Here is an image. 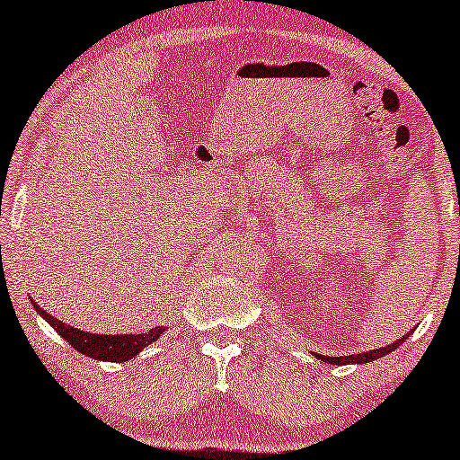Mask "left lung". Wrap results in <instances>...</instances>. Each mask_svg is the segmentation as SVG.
<instances>
[{"instance_id": "obj_1", "label": "left lung", "mask_w": 460, "mask_h": 460, "mask_svg": "<svg viewBox=\"0 0 460 460\" xmlns=\"http://www.w3.org/2000/svg\"><path fill=\"white\" fill-rule=\"evenodd\" d=\"M412 331H408L404 337H400L398 341H394V343H389V345H385V348H376V349H370V351H362V354H351V356H335V358H331V356H320V354H316V358L320 362H326V364H335V367H345V364H367V362H375V360H379V358H383V356H387V354H392L394 349H398L402 343L406 341L408 339V335H411Z\"/></svg>"}]
</instances>
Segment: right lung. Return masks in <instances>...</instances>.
<instances>
[{
  "label": "right lung",
  "mask_w": 460,
  "mask_h": 460,
  "mask_svg": "<svg viewBox=\"0 0 460 460\" xmlns=\"http://www.w3.org/2000/svg\"><path fill=\"white\" fill-rule=\"evenodd\" d=\"M35 312L46 320V323L52 326V329L58 332V335L65 339L68 345H73L79 354L90 356L93 360H102V362H128L131 358H136L144 348H148L150 343H155L163 332L167 329L165 326H155L148 332H125V335H100V332H90V331H81L75 329V326L62 323L52 314H48L43 307H40L37 301L31 299Z\"/></svg>",
  "instance_id": "1"
}]
</instances>
